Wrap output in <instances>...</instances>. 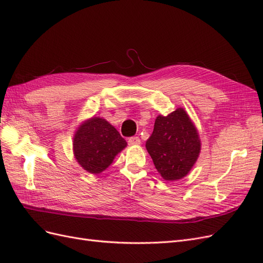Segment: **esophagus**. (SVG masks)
I'll list each match as a JSON object with an SVG mask.
<instances>
[{"instance_id":"esophagus-1","label":"esophagus","mask_w":263,"mask_h":263,"mask_svg":"<svg viewBox=\"0 0 263 263\" xmlns=\"http://www.w3.org/2000/svg\"><path fill=\"white\" fill-rule=\"evenodd\" d=\"M128 144H129L130 146H137V145L140 144V139H139V137H137V136L130 137V138L128 139Z\"/></svg>"}]
</instances>
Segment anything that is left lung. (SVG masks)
Wrapping results in <instances>:
<instances>
[{
  "label": "left lung",
  "mask_w": 263,
  "mask_h": 263,
  "mask_svg": "<svg viewBox=\"0 0 263 263\" xmlns=\"http://www.w3.org/2000/svg\"><path fill=\"white\" fill-rule=\"evenodd\" d=\"M146 148L161 177L176 181L192 169L200 155L201 140L189 115L180 107L168 116L156 118Z\"/></svg>",
  "instance_id": "1"
}]
</instances>
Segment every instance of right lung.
<instances>
[{"label": "right lung", "instance_id": "1", "mask_svg": "<svg viewBox=\"0 0 263 263\" xmlns=\"http://www.w3.org/2000/svg\"><path fill=\"white\" fill-rule=\"evenodd\" d=\"M126 146V140L115 127L101 117L87 119L79 127L73 138L77 161L93 174L104 171Z\"/></svg>", "mask_w": 263, "mask_h": 263}]
</instances>
